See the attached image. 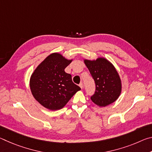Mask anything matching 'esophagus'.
<instances>
[{
    "label": "esophagus",
    "instance_id": "34e87169",
    "mask_svg": "<svg viewBox=\"0 0 152 152\" xmlns=\"http://www.w3.org/2000/svg\"><path fill=\"white\" fill-rule=\"evenodd\" d=\"M79 86H80V88H81L82 89L83 88V84H82V82H80V83Z\"/></svg>",
    "mask_w": 152,
    "mask_h": 152
}]
</instances>
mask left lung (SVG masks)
I'll return each mask as SVG.
<instances>
[{
    "label": "left lung",
    "instance_id": "1",
    "mask_svg": "<svg viewBox=\"0 0 152 152\" xmlns=\"http://www.w3.org/2000/svg\"><path fill=\"white\" fill-rule=\"evenodd\" d=\"M84 61L96 85L94 94L91 97L92 101L99 107L114 102L119 98L122 88L121 80L114 66L104 58Z\"/></svg>",
    "mask_w": 152,
    "mask_h": 152
}]
</instances>
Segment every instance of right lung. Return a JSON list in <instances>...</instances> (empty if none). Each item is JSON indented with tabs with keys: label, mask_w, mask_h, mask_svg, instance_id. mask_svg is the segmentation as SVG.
I'll return each instance as SVG.
<instances>
[{
	"label": "right lung",
	"mask_w": 152,
	"mask_h": 152,
	"mask_svg": "<svg viewBox=\"0 0 152 152\" xmlns=\"http://www.w3.org/2000/svg\"><path fill=\"white\" fill-rule=\"evenodd\" d=\"M72 60L58 53H51L33 72L30 88L35 100L51 110L62 109L77 92L81 90L64 71Z\"/></svg>",
	"instance_id": "right-lung-1"
}]
</instances>
